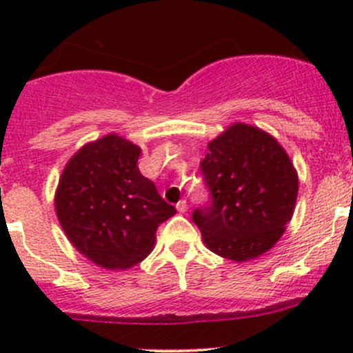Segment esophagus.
<instances>
[{
	"mask_svg": "<svg viewBox=\"0 0 353 353\" xmlns=\"http://www.w3.org/2000/svg\"><path fill=\"white\" fill-rule=\"evenodd\" d=\"M176 208H177V212H179V213H186L188 212V201H186V199H181V201L176 205Z\"/></svg>",
	"mask_w": 353,
	"mask_h": 353,
	"instance_id": "obj_1",
	"label": "esophagus"
}]
</instances>
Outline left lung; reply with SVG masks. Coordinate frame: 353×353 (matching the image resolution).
Here are the masks:
<instances>
[{
	"label": "left lung",
	"mask_w": 353,
	"mask_h": 353,
	"mask_svg": "<svg viewBox=\"0 0 353 353\" xmlns=\"http://www.w3.org/2000/svg\"><path fill=\"white\" fill-rule=\"evenodd\" d=\"M210 201L193 212L206 248L236 263L275 245L294 215L299 179L272 134L236 123L199 163Z\"/></svg>",
	"instance_id": "obj_1"
}]
</instances>
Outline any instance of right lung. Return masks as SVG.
<instances>
[{
    "instance_id": "right-lung-1",
    "label": "right lung",
    "mask_w": 353,
    "mask_h": 353,
    "mask_svg": "<svg viewBox=\"0 0 353 353\" xmlns=\"http://www.w3.org/2000/svg\"><path fill=\"white\" fill-rule=\"evenodd\" d=\"M140 147L108 134L70 159L56 190V215L70 243L95 265L126 270L148 256L176 208L138 169Z\"/></svg>"
}]
</instances>
